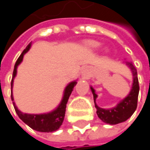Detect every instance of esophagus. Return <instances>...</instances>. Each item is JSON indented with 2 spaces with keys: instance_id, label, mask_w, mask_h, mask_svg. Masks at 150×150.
Listing matches in <instances>:
<instances>
[{
  "instance_id": "34e87169",
  "label": "esophagus",
  "mask_w": 150,
  "mask_h": 150,
  "mask_svg": "<svg viewBox=\"0 0 150 150\" xmlns=\"http://www.w3.org/2000/svg\"><path fill=\"white\" fill-rule=\"evenodd\" d=\"M86 74V70H84V75Z\"/></svg>"
}]
</instances>
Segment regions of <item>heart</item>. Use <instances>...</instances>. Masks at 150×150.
Instances as JSON below:
<instances>
[{
	"label": "heart",
	"instance_id": "1",
	"mask_svg": "<svg viewBox=\"0 0 150 150\" xmlns=\"http://www.w3.org/2000/svg\"><path fill=\"white\" fill-rule=\"evenodd\" d=\"M88 47H89L90 48H93V49H96V48H98L101 44L98 42H96V41H90V42H88Z\"/></svg>",
	"mask_w": 150,
	"mask_h": 150
}]
</instances>
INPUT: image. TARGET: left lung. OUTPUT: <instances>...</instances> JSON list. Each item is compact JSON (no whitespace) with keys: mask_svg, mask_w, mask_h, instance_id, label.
<instances>
[{"mask_svg":"<svg viewBox=\"0 0 150 150\" xmlns=\"http://www.w3.org/2000/svg\"><path fill=\"white\" fill-rule=\"evenodd\" d=\"M126 65L130 69L132 75H133V83L132 88L129 91V94L122 99L115 107H113L111 108H100L96 104V98L97 95L96 94V90L93 88V87H90V89L92 91L93 96H94V102L95 107L96 108V114L98 117L105 123L115 125L121 122H123L127 121L135 111L137 107V99H138V94H139V82H138V77H137V71L135 67L132 64V62H124Z\"/></svg>","mask_w":150,"mask_h":150,"instance_id":"1","label":"left lung"}]
</instances>
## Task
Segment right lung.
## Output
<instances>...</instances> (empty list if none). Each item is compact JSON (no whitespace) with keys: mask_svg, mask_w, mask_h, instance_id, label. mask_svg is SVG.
<instances>
[{"mask_svg":"<svg viewBox=\"0 0 150 150\" xmlns=\"http://www.w3.org/2000/svg\"><path fill=\"white\" fill-rule=\"evenodd\" d=\"M32 45V42H30L28 45L26 47V48L22 51L21 54L19 56L15 62V68H14V72H13V77L11 81V99L13 101L14 108L15 109L16 114L20 117V119L25 122L28 126H29L31 129L39 131V132H54L56 131L62 124L64 116H65V111H66V107L69 101V98L74 89V87L76 85L77 81H73L69 82L63 92V96L62 99L60 103V104L56 107L54 110L48 113L44 114H28V113H22L21 110L18 109L16 107L15 102H14V96H13V85H14V79L17 74V68L21 64V62L23 60L24 54L30 49Z\"/></svg>","mask_w":150,"mask_h":150,"instance_id":"1","label":"right lung"}]
</instances>
